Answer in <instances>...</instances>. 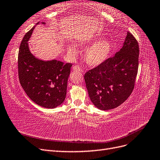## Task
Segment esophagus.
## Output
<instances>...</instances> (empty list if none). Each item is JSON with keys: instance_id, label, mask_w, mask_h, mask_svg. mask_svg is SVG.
<instances>
[{"instance_id": "1", "label": "esophagus", "mask_w": 160, "mask_h": 160, "mask_svg": "<svg viewBox=\"0 0 160 160\" xmlns=\"http://www.w3.org/2000/svg\"><path fill=\"white\" fill-rule=\"evenodd\" d=\"M73 69L77 72H79L81 71V67L79 65H75L73 67Z\"/></svg>"}]
</instances>
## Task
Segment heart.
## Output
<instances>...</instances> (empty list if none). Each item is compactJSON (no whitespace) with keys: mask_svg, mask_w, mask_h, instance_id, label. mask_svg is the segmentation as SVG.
Masks as SVG:
<instances>
[{"mask_svg":"<svg viewBox=\"0 0 160 160\" xmlns=\"http://www.w3.org/2000/svg\"><path fill=\"white\" fill-rule=\"evenodd\" d=\"M85 46L90 47L85 52V60L91 67H97L103 63L108 58L111 50V43L108 39H103L98 42V40L93 39ZM69 52L73 56L77 55V51L72 47L69 48Z\"/></svg>","mask_w":160,"mask_h":160,"instance_id":"heart-1","label":"heart"}]
</instances>
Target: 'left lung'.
Wrapping results in <instances>:
<instances>
[{
	"mask_svg": "<svg viewBox=\"0 0 160 160\" xmlns=\"http://www.w3.org/2000/svg\"><path fill=\"white\" fill-rule=\"evenodd\" d=\"M138 42L128 32L119 51L85 72L84 79L91 101L101 110L118 108L133 91L139 66Z\"/></svg>",
	"mask_w": 160,
	"mask_h": 160,
	"instance_id": "left-lung-1",
	"label": "left lung"
}]
</instances>
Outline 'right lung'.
<instances>
[{"label": "right lung", "mask_w": 160, "mask_h": 160, "mask_svg": "<svg viewBox=\"0 0 160 160\" xmlns=\"http://www.w3.org/2000/svg\"><path fill=\"white\" fill-rule=\"evenodd\" d=\"M42 23L45 24L44 22ZM34 28L25 34L19 47V81L33 102L42 108H55L65 99L67 81L72 64L57 60L43 61L34 57L27 42Z\"/></svg>", "instance_id": "1"}]
</instances>
